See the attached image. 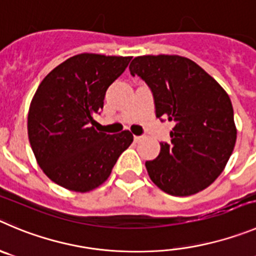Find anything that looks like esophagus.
Returning <instances> with one entry per match:
<instances>
[{
	"instance_id": "34e87169",
	"label": "esophagus",
	"mask_w": 256,
	"mask_h": 256,
	"mask_svg": "<svg viewBox=\"0 0 256 256\" xmlns=\"http://www.w3.org/2000/svg\"><path fill=\"white\" fill-rule=\"evenodd\" d=\"M134 140H135V142H139L142 140V136H134Z\"/></svg>"
}]
</instances>
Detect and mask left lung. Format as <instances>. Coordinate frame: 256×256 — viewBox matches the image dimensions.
<instances>
[{
	"label": "left lung",
	"mask_w": 256,
	"mask_h": 256,
	"mask_svg": "<svg viewBox=\"0 0 256 256\" xmlns=\"http://www.w3.org/2000/svg\"><path fill=\"white\" fill-rule=\"evenodd\" d=\"M152 92L156 117L173 121L170 142L145 163L150 179L172 196H190L222 173L236 142L234 108L225 90L190 59L142 56L131 62Z\"/></svg>",
	"instance_id": "8db88e82"
}]
</instances>
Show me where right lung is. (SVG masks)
I'll return each instance as SVG.
<instances>
[{
    "label": "right lung",
    "mask_w": 256,
    "mask_h": 256,
    "mask_svg": "<svg viewBox=\"0 0 256 256\" xmlns=\"http://www.w3.org/2000/svg\"><path fill=\"white\" fill-rule=\"evenodd\" d=\"M130 60L83 52L59 64L38 87L28 110V142L40 168L60 187L80 193L97 188L132 142L128 130L108 135L96 130L93 118Z\"/></svg>",
    "instance_id": "obj_1"
}]
</instances>
